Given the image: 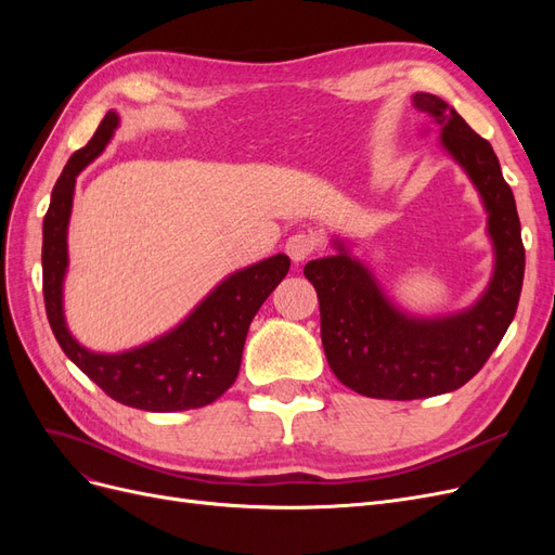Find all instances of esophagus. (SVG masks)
Listing matches in <instances>:
<instances>
[{"mask_svg":"<svg viewBox=\"0 0 555 555\" xmlns=\"http://www.w3.org/2000/svg\"><path fill=\"white\" fill-rule=\"evenodd\" d=\"M284 249H287V255L294 263H300L314 251V238L308 236V233H294L287 245H284Z\"/></svg>","mask_w":555,"mask_h":555,"instance_id":"34e87169","label":"esophagus"}]
</instances>
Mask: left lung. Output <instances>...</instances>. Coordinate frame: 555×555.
Wrapping results in <instances>:
<instances>
[{"label":"left lung","mask_w":555,"mask_h":555,"mask_svg":"<svg viewBox=\"0 0 555 555\" xmlns=\"http://www.w3.org/2000/svg\"><path fill=\"white\" fill-rule=\"evenodd\" d=\"M412 106L440 127V145L456 162L489 212L493 275L469 308L440 317L400 310L340 238L338 255L308 261L322 314V345L333 375L367 398L416 400L456 391L489 361L516 314L526 249L509 184L491 143L473 131L444 99L416 92Z\"/></svg>","instance_id":"8db88e82"}]
</instances>
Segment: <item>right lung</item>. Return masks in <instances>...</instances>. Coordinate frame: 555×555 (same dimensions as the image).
Returning a JSON list of instances; mask_svg holds the SVG:
<instances>
[{"instance_id":"obj_1","label":"right lung","mask_w":555,"mask_h":555,"mask_svg":"<svg viewBox=\"0 0 555 555\" xmlns=\"http://www.w3.org/2000/svg\"><path fill=\"white\" fill-rule=\"evenodd\" d=\"M120 115L108 111L86 147L76 150L55 182L43 217V300L62 351L99 389L145 412H182L210 405L236 382L251 319L289 273V257L273 255L224 278L178 326L125 351H92L66 326L64 278L69 268V220L78 173L104 153Z\"/></svg>"}]
</instances>
